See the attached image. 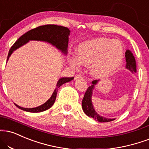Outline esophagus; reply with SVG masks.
<instances>
[{"mask_svg":"<svg viewBox=\"0 0 149 149\" xmlns=\"http://www.w3.org/2000/svg\"><path fill=\"white\" fill-rule=\"evenodd\" d=\"M79 78H82V76H81V75L77 74V75H76V76H75V78H74L75 80L79 79Z\"/></svg>","mask_w":149,"mask_h":149,"instance_id":"34e87169","label":"esophagus"}]
</instances>
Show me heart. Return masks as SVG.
<instances>
[{
    "mask_svg": "<svg viewBox=\"0 0 149 149\" xmlns=\"http://www.w3.org/2000/svg\"><path fill=\"white\" fill-rule=\"evenodd\" d=\"M124 55L122 43L117 39L105 37L93 39L81 43L76 50V57L69 58V64L78 69L81 64L89 66L92 76L105 77L121 64Z\"/></svg>",
    "mask_w": 149,
    "mask_h": 149,
    "instance_id": "obj_1",
    "label": "heart"
}]
</instances>
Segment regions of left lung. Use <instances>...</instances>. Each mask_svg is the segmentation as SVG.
I'll return each mask as SVG.
<instances>
[{
    "instance_id": "8db88e82",
    "label": "left lung",
    "mask_w": 149,
    "mask_h": 149,
    "mask_svg": "<svg viewBox=\"0 0 149 149\" xmlns=\"http://www.w3.org/2000/svg\"><path fill=\"white\" fill-rule=\"evenodd\" d=\"M125 57H126V69L129 70L130 72L132 73H135L137 72V65H136L135 58L133 54L130 50H126V53H125ZM99 80H93L92 82V85L87 88L86 91L85 96H84L83 99L82 101V107L83 112H85L86 115L89 117H92L96 121H99V122H109V121H114L115 119H110V118L104 117L98 114L95 110L94 106H93L92 97L93 91L95 89V86L98 83Z\"/></svg>"
}]
</instances>
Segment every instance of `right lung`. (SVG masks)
<instances>
[{"mask_svg":"<svg viewBox=\"0 0 149 149\" xmlns=\"http://www.w3.org/2000/svg\"><path fill=\"white\" fill-rule=\"evenodd\" d=\"M70 33L71 31L69 28L63 26H57V25H45V26H39L34 29L30 30L26 33H25L24 35H23L21 37H19L17 42L13 44V46L9 51L7 61H8L9 58L14 51L25 45L29 41H41V42H48L55 46L57 49H58L64 55H66L67 54L68 51L67 48ZM73 78L74 77L60 78L57 82L56 88L55 89L51 98L45 103L42 104L38 107H33V108H25V107H20L16 103H14V105L21 110L29 112H41L48 110L53 106L55 103L59 87L66 82H70L71 80H73Z\"/></svg>","mask_w":149,"mask_h":149,"instance_id":"right-lung-1","label":"right lung"}]
</instances>
